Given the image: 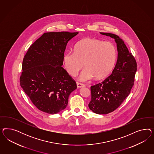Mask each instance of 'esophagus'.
Here are the masks:
<instances>
[{
    "label": "esophagus",
    "instance_id": "1",
    "mask_svg": "<svg viewBox=\"0 0 154 154\" xmlns=\"http://www.w3.org/2000/svg\"><path fill=\"white\" fill-rule=\"evenodd\" d=\"M77 88H81L84 87L85 85L83 84H81V83H79V82H77Z\"/></svg>",
    "mask_w": 154,
    "mask_h": 154
}]
</instances>
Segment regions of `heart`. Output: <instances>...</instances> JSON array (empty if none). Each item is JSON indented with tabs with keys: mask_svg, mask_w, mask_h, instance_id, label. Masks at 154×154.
<instances>
[{
	"mask_svg": "<svg viewBox=\"0 0 154 154\" xmlns=\"http://www.w3.org/2000/svg\"><path fill=\"white\" fill-rule=\"evenodd\" d=\"M117 57L115 46L109 42H103L94 38H86L77 42L74 51L66 52L63 63L68 72L77 75L84 66L79 79L87 81L93 79H101L107 76L115 65Z\"/></svg>",
	"mask_w": 154,
	"mask_h": 154,
	"instance_id": "heart-1",
	"label": "heart"
}]
</instances>
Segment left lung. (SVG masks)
I'll return each instance as SVG.
<instances>
[{"label":"left lung","instance_id":"8db88e82","mask_svg":"<svg viewBox=\"0 0 154 154\" xmlns=\"http://www.w3.org/2000/svg\"><path fill=\"white\" fill-rule=\"evenodd\" d=\"M100 33L115 39L118 56L112 74L102 82L91 86V99L89 107L95 113L107 114L119 107L131 93L134 82L137 63L123 40L118 35Z\"/></svg>","mask_w":154,"mask_h":154}]
</instances>
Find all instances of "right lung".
<instances>
[{
    "instance_id": "1",
    "label": "right lung",
    "mask_w": 154,
    "mask_h": 154,
    "mask_svg": "<svg viewBox=\"0 0 154 154\" xmlns=\"http://www.w3.org/2000/svg\"><path fill=\"white\" fill-rule=\"evenodd\" d=\"M78 34L44 33L23 57L21 87L42 112L55 114L64 109L70 94L77 89L75 80L61 66L68 42Z\"/></svg>"
}]
</instances>
